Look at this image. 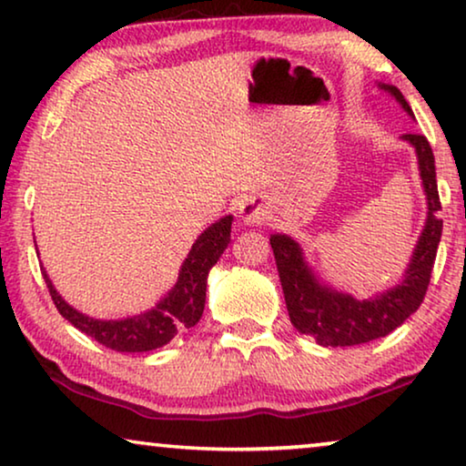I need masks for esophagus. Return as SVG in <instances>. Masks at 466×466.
<instances>
[{
  "instance_id": "1",
  "label": "esophagus",
  "mask_w": 466,
  "mask_h": 466,
  "mask_svg": "<svg viewBox=\"0 0 466 466\" xmlns=\"http://www.w3.org/2000/svg\"><path fill=\"white\" fill-rule=\"evenodd\" d=\"M238 218L245 226H261L270 219V211L259 196H245L238 202Z\"/></svg>"
}]
</instances>
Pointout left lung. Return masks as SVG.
<instances>
[{
    "instance_id": "left-lung-1",
    "label": "left lung",
    "mask_w": 466,
    "mask_h": 466,
    "mask_svg": "<svg viewBox=\"0 0 466 466\" xmlns=\"http://www.w3.org/2000/svg\"><path fill=\"white\" fill-rule=\"evenodd\" d=\"M380 88L389 90L399 105L414 117V111L405 101L401 90L397 86H386V84H380ZM403 141L411 143V147L416 149L429 213L408 270L397 287L371 299H355L352 296H346V293L319 283L312 268L306 264L301 247L291 236H270L291 323L299 333L312 336L320 346H333V349L336 346H357L389 336L392 329L403 325V320L410 314H414L420 308L424 296H427L443 228V221L437 218L441 202H439L437 192L435 156H432V149L424 135H403Z\"/></svg>"
}]
</instances>
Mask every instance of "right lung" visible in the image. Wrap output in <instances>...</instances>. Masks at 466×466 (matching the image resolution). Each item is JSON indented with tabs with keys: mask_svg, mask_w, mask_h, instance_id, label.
Wrapping results in <instances>:
<instances>
[{
	"mask_svg": "<svg viewBox=\"0 0 466 466\" xmlns=\"http://www.w3.org/2000/svg\"><path fill=\"white\" fill-rule=\"evenodd\" d=\"M230 232L232 215H226V218L215 221L213 226H208L192 245V251L187 253L186 261H183L179 279H177L173 289L152 310L137 314V317L120 320H101L86 317V314L77 312L74 306H69L67 301L58 296L48 274L44 272V268L42 274L56 310L82 333L95 338L96 342L107 346L111 350L147 352L168 344L177 333L198 323L202 310H205L208 270L218 264L221 253L226 251L228 242H230Z\"/></svg>",
	"mask_w": 466,
	"mask_h": 466,
	"instance_id": "add662e5",
	"label": "right lung"
}]
</instances>
